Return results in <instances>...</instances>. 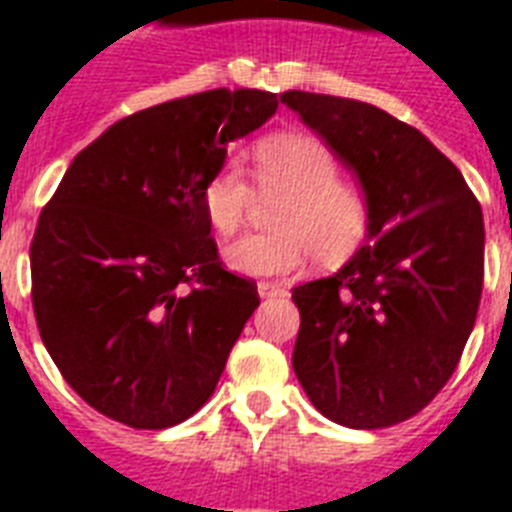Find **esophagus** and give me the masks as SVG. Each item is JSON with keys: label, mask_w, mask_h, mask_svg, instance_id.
<instances>
[{"label": "esophagus", "mask_w": 512, "mask_h": 512, "mask_svg": "<svg viewBox=\"0 0 512 512\" xmlns=\"http://www.w3.org/2000/svg\"><path fill=\"white\" fill-rule=\"evenodd\" d=\"M257 295H260V298H276V295H284V287L273 282H260L257 284Z\"/></svg>", "instance_id": "esophagus-1"}]
</instances>
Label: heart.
Wrapping results in <instances>:
<instances>
[{
  "mask_svg": "<svg viewBox=\"0 0 512 512\" xmlns=\"http://www.w3.org/2000/svg\"><path fill=\"white\" fill-rule=\"evenodd\" d=\"M257 195L282 198L271 212V233H255L225 249V265L241 276H284L306 263L349 260L370 230L368 193L341 179L335 152L317 136L273 134L252 147ZM255 190L236 163L206 177L201 206L209 225L230 236L244 225Z\"/></svg>",
  "mask_w": 512,
  "mask_h": 512,
  "instance_id": "b5f03b06",
  "label": "heart"
}]
</instances>
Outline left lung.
Returning <instances> with one entry per match:
<instances>
[{
  "label": "left lung",
  "mask_w": 512,
  "mask_h": 512,
  "mask_svg": "<svg viewBox=\"0 0 512 512\" xmlns=\"http://www.w3.org/2000/svg\"><path fill=\"white\" fill-rule=\"evenodd\" d=\"M282 101L360 179L368 241L341 271L292 290V368L322 416L351 429L411 419L446 386L483 290V214L462 171L413 126L365 101Z\"/></svg>",
  "instance_id": "8db88e82"
}]
</instances>
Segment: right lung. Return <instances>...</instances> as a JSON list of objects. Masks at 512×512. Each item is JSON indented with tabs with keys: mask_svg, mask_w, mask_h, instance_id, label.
<instances>
[{
	"mask_svg": "<svg viewBox=\"0 0 512 512\" xmlns=\"http://www.w3.org/2000/svg\"><path fill=\"white\" fill-rule=\"evenodd\" d=\"M279 101L217 88L123 117L74 158L39 214V335L66 384L109 419L166 429L212 397L260 298L222 268L201 187L228 142Z\"/></svg>",
	"mask_w": 512,
	"mask_h": 512,
	"instance_id": "obj_1",
	"label": "right lung"
}]
</instances>
